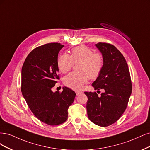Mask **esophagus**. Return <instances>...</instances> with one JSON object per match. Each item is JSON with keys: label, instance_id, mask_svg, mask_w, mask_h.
<instances>
[{"label": "esophagus", "instance_id": "obj_1", "mask_svg": "<svg viewBox=\"0 0 150 150\" xmlns=\"http://www.w3.org/2000/svg\"><path fill=\"white\" fill-rule=\"evenodd\" d=\"M76 95H79L80 94H81V93H82L83 92H82V91H76Z\"/></svg>", "mask_w": 150, "mask_h": 150}]
</instances>
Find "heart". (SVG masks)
I'll return each instance as SVG.
<instances>
[{
    "label": "heart",
    "instance_id": "obj_1",
    "mask_svg": "<svg viewBox=\"0 0 150 150\" xmlns=\"http://www.w3.org/2000/svg\"><path fill=\"white\" fill-rule=\"evenodd\" d=\"M77 63L79 71L71 72L64 79V84L75 90H81L89 78H98L103 69V59L100 54L93 52L90 48L76 47L71 50L70 55L65 54L60 55L57 60V65L62 73H66Z\"/></svg>",
    "mask_w": 150,
    "mask_h": 150
}]
</instances>
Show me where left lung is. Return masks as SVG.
Returning <instances> with one entry per match:
<instances>
[{
  "instance_id": "obj_1",
  "label": "left lung",
  "mask_w": 150,
  "mask_h": 150,
  "mask_svg": "<svg viewBox=\"0 0 150 150\" xmlns=\"http://www.w3.org/2000/svg\"><path fill=\"white\" fill-rule=\"evenodd\" d=\"M96 47L102 54L103 67L92 83L95 90L102 89L101 96L87 92L86 110L88 118L98 126L105 127L115 123L126 110L132 91L128 64L117 48L110 43L99 42Z\"/></svg>"
}]
</instances>
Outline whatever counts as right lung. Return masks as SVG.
<instances>
[{"label":"right lung","mask_w":150,"mask_h":150,"mask_svg":"<svg viewBox=\"0 0 150 150\" xmlns=\"http://www.w3.org/2000/svg\"><path fill=\"white\" fill-rule=\"evenodd\" d=\"M64 47L49 43L36 47L27 57L22 68L21 91L31 112L41 122L51 126L64 123L75 93L64 87L62 92L52 88L60 80L58 54Z\"/></svg>","instance_id":"1"}]
</instances>
